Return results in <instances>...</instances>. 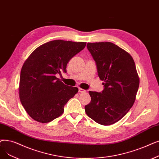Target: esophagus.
<instances>
[{"mask_svg":"<svg viewBox=\"0 0 159 159\" xmlns=\"http://www.w3.org/2000/svg\"><path fill=\"white\" fill-rule=\"evenodd\" d=\"M86 92L85 89H82V88H79V92H80V93H84V92Z\"/></svg>","mask_w":159,"mask_h":159,"instance_id":"34e87169","label":"esophagus"}]
</instances>
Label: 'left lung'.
<instances>
[{"instance_id": "left-lung-1", "label": "left lung", "mask_w": 159, "mask_h": 159, "mask_svg": "<svg viewBox=\"0 0 159 159\" xmlns=\"http://www.w3.org/2000/svg\"><path fill=\"white\" fill-rule=\"evenodd\" d=\"M96 62L98 76L104 81L101 93L89 91L91 102L86 114L102 125H110L126 115L135 101L140 80L130 54L111 42L88 43Z\"/></svg>"}]
</instances>
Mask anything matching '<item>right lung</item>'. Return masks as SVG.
I'll return each instance as SVG.
<instances>
[{
  "instance_id": "obj_1",
  "label": "right lung",
  "mask_w": 159,
  "mask_h": 159,
  "mask_svg": "<svg viewBox=\"0 0 159 159\" xmlns=\"http://www.w3.org/2000/svg\"><path fill=\"white\" fill-rule=\"evenodd\" d=\"M86 45L54 40L38 47L26 60L20 71L19 98L32 119L48 123L63 114L65 105L79 89L64 84L56 75L66 73L68 61Z\"/></svg>"
}]
</instances>
